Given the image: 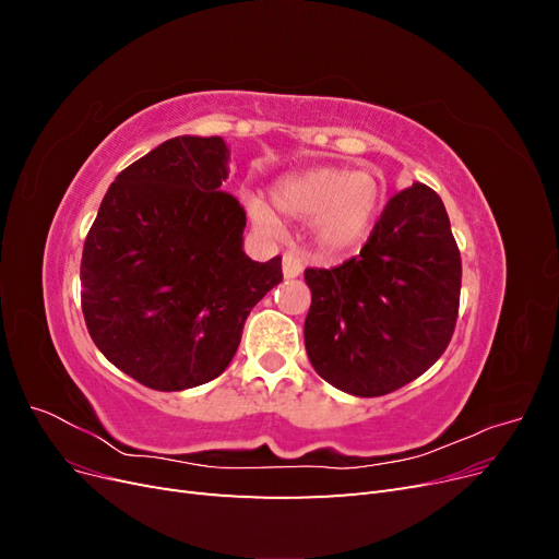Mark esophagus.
<instances>
[{"instance_id": "obj_1", "label": "esophagus", "mask_w": 559, "mask_h": 559, "mask_svg": "<svg viewBox=\"0 0 559 559\" xmlns=\"http://www.w3.org/2000/svg\"><path fill=\"white\" fill-rule=\"evenodd\" d=\"M282 273H284L286 280H294V277H298V275L302 273V257H300V251H296V249L284 251V257H282Z\"/></svg>"}]
</instances>
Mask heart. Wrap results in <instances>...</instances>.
Returning <instances> with one entry per match:
<instances>
[{"label":"heart","mask_w":559,"mask_h":559,"mask_svg":"<svg viewBox=\"0 0 559 559\" xmlns=\"http://www.w3.org/2000/svg\"><path fill=\"white\" fill-rule=\"evenodd\" d=\"M270 202L284 216L310 222L314 240L324 249L337 251L361 242L373 228L382 205V183L366 170L317 167L275 181ZM245 207L259 230L277 233V216L263 200L247 195Z\"/></svg>","instance_id":"obj_1"}]
</instances>
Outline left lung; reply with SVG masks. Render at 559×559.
I'll return each instance as SVG.
<instances>
[{
	"instance_id": "1",
	"label": "left lung",
	"mask_w": 559,
	"mask_h": 559,
	"mask_svg": "<svg viewBox=\"0 0 559 559\" xmlns=\"http://www.w3.org/2000/svg\"><path fill=\"white\" fill-rule=\"evenodd\" d=\"M306 349L329 384L382 396L445 352L460 312L462 257L427 183L389 198L368 242L335 267H308Z\"/></svg>"
}]
</instances>
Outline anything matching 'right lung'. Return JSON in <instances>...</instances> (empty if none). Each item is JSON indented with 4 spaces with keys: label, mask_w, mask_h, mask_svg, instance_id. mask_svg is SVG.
<instances>
[{
    "label": "right lung",
    "mask_w": 559,
    "mask_h": 559,
    "mask_svg": "<svg viewBox=\"0 0 559 559\" xmlns=\"http://www.w3.org/2000/svg\"><path fill=\"white\" fill-rule=\"evenodd\" d=\"M222 138H175L109 186L81 257V310L97 349L158 392L218 378L245 321L282 282V257L242 251L247 226Z\"/></svg>",
    "instance_id": "1"
}]
</instances>
